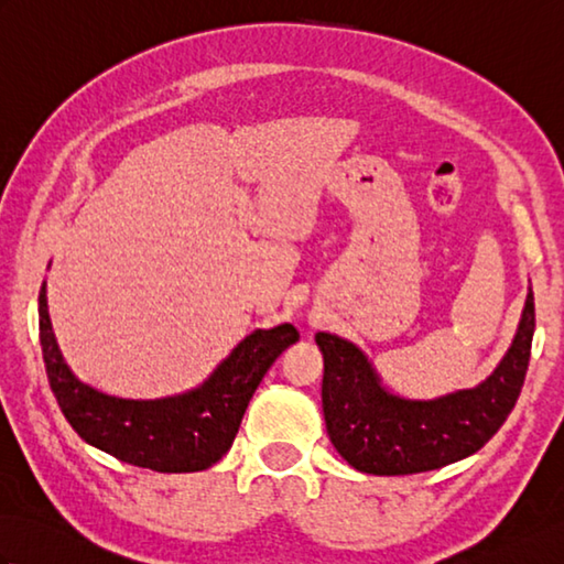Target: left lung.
Here are the masks:
<instances>
[{
    "label": "left lung",
    "mask_w": 564,
    "mask_h": 564,
    "mask_svg": "<svg viewBox=\"0 0 564 564\" xmlns=\"http://www.w3.org/2000/svg\"><path fill=\"white\" fill-rule=\"evenodd\" d=\"M535 329L533 293L511 349L482 386L446 398L402 400L380 388L368 358L354 344L317 332L325 354L322 410L341 458L368 475L436 470L480 451L517 404Z\"/></svg>",
    "instance_id": "1"
}]
</instances>
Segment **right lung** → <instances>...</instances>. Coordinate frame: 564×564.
<instances>
[{
  "label": "right lung",
  "mask_w": 564,
  "mask_h": 564,
  "mask_svg": "<svg viewBox=\"0 0 564 564\" xmlns=\"http://www.w3.org/2000/svg\"><path fill=\"white\" fill-rule=\"evenodd\" d=\"M39 329L47 382L69 426L113 458L158 473H196L218 463L239 431L251 394L281 351L301 339L293 325L257 329L194 392L166 400H121L84 386L57 351L45 289Z\"/></svg>",
  "instance_id": "add662e5"
}]
</instances>
